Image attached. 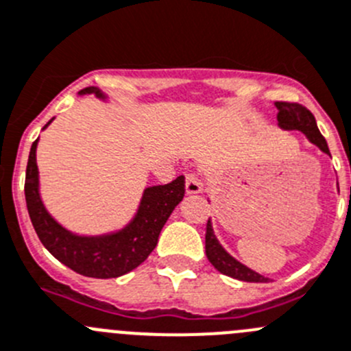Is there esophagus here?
Instances as JSON below:
<instances>
[{
	"label": "esophagus",
	"instance_id": "34e87169",
	"mask_svg": "<svg viewBox=\"0 0 351 351\" xmlns=\"http://www.w3.org/2000/svg\"><path fill=\"white\" fill-rule=\"evenodd\" d=\"M203 191V182L196 173H188L186 176V193L188 195H198Z\"/></svg>",
	"mask_w": 351,
	"mask_h": 351
}]
</instances>
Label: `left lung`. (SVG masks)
<instances>
[{"mask_svg":"<svg viewBox=\"0 0 351 351\" xmlns=\"http://www.w3.org/2000/svg\"><path fill=\"white\" fill-rule=\"evenodd\" d=\"M276 108L279 110L278 113V123L279 128L285 129V131H300L306 136L310 143L317 146L320 152L329 153L328 143L324 139V136L320 134L319 128H317L315 117L310 113V110H306L305 106L298 105V103H286V101H276ZM205 252L206 258L210 260L213 267L219 270L223 276H229L232 279H238V281H246V282H263L267 281V278L260 276L258 272L252 270L250 267L243 265L241 262L234 258L232 255H229L226 250L222 248V245L219 243V239L213 234L212 222L206 223V236H205Z\"/></svg>","mask_w":351,"mask_h":351,"instance_id":"obj_1","label":"left lung"}]
</instances>
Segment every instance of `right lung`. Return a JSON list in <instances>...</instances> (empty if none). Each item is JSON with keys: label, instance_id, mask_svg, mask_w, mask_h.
<instances>
[{"label": "right lung", "instance_id": "obj_1", "mask_svg": "<svg viewBox=\"0 0 351 351\" xmlns=\"http://www.w3.org/2000/svg\"><path fill=\"white\" fill-rule=\"evenodd\" d=\"M79 95H95L96 98L108 101V96L99 88H86ZM51 120L46 123L45 129ZM38 143L39 138L32 143L29 153L25 170V202L36 234L45 248L58 262L86 278H120L141 265L155 250L160 231L170 213L184 198V176H179L169 184L146 188L134 217L119 231L96 236L75 234L63 228L43 203L36 162Z\"/></svg>", "mask_w": 351, "mask_h": 351}]
</instances>
